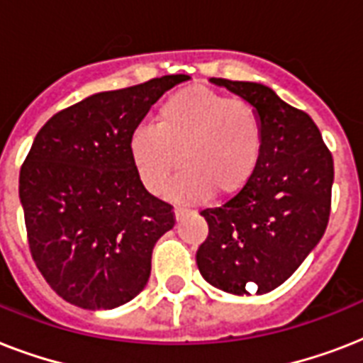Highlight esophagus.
Listing matches in <instances>:
<instances>
[{
	"mask_svg": "<svg viewBox=\"0 0 363 363\" xmlns=\"http://www.w3.org/2000/svg\"><path fill=\"white\" fill-rule=\"evenodd\" d=\"M173 215H175V218L179 220V218H182L184 215H188V211L186 209H181V207H175L173 209Z\"/></svg>",
	"mask_w": 363,
	"mask_h": 363,
	"instance_id": "esophagus-1",
	"label": "esophagus"
}]
</instances>
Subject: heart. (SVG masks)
I'll use <instances>...</instances> for the list:
<instances>
[{
	"label": "heart",
	"instance_id": "1",
	"mask_svg": "<svg viewBox=\"0 0 363 363\" xmlns=\"http://www.w3.org/2000/svg\"><path fill=\"white\" fill-rule=\"evenodd\" d=\"M131 164L148 192L164 194L186 167L171 198L198 203L216 192L235 196L247 186L262 154V122L252 105L205 86L165 99L154 125H137L128 139Z\"/></svg>",
	"mask_w": 363,
	"mask_h": 363
}]
</instances>
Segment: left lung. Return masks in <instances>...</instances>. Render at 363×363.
Listing matches in <instances>:
<instances>
[{
	"mask_svg": "<svg viewBox=\"0 0 363 363\" xmlns=\"http://www.w3.org/2000/svg\"><path fill=\"white\" fill-rule=\"evenodd\" d=\"M256 109L262 154L247 186L201 213L209 235L198 248L199 273L235 296L267 294L303 264L326 232L333 158L307 113L259 82L211 79Z\"/></svg>",
	"mask_w": 363,
	"mask_h": 363,
	"instance_id": "left-lung-1",
	"label": "left lung"
}]
</instances>
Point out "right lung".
<instances>
[{
	"mask_svg": "<svg viewBox=\"0 0 363 363\" xmlns=\"http://www.w3.org/2000/svg\"><path fill=\"white\" fill-rule=\"evenodd\" d=\"M188 75L88 96L43 125L20 169L33 262L81 309H115L147 286L154 245L175 226L171 205L143 186L128 139Z\"/></svg>",
	"mask_w": 363,
	"mask_h": 363,
	"instance_id": "obj_1",
	"label": "right lung"
}]
</instances>
